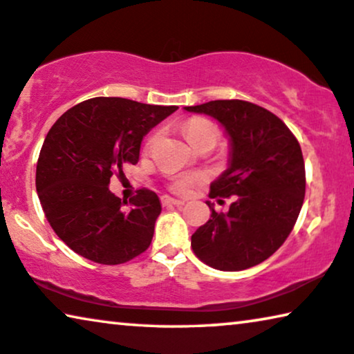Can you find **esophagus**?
I'll use <instances>...</instances> for the list:
<instances>
[{
	"label": "esophagus",
	"instance_id": "34e87169",
	"mask_svg": "<svg viewBox=\"0 0 354 354\" xmlns=\"http://www.w3.org/2000/svg\"><path fill=\"white\" fill-rule=\"evenodd\" d=\"M162 205L163 207H183L184 202L183 200H176V198H171V197H167V195H163Z\"/></svg>",
	"mask_w": 354,
	"mask_h": 354
}]
</instances>
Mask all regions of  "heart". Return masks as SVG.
Masks as SVG:
<instances>
[{
  "mask_svg": "<svg viewBox=\"0 0 354 354\" xmlns=\"http://www.w3.org/2000/svg\"><path fill=\"white\" fill-rule=\"evenodd\" d=\"M183 133L192 147H197L205 143L214 146L216 141L219 138L218 127L211 122V120L203 118H194L186 120V122L183 124ZM154 141L156 135L151 136L149 141H147L146 149H149ZM200 181H202V176L200 175H179L171 179L170 187L171 191H175L176 194H187L195 184Z\"/></svg>",
  "mask_w": 354,
  "mask_h": 354,
  "instance_id": "1",
  "label": "heart"
}]
</instances>
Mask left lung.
I'll return each mask as SVG.
<instances>
[{
    "label": "left lung",
    "instance_id": "1",
    "mask_svg": "<svg viewBox=\"0 0 354 354\" xmlns=\"http://www.w3.org/2000/svg\"><path fill=\"white\" fill-rule=\"evenodd\" d=\"M208 114L230 138L229 167L209 186V197L236 195L227 213H216L191 239L207 266L239 272L268 259L294 229L305 197L300 145L286 124L243 100H214L184 108Z\"/></svg>",
    "mask_w": 354,
    "mask_h": 354
}]
</instances>
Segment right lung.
<instances>
[{
  "mask_svg": "<svg viewBox=\"0 0 354 354\" xmlns=\"http://www.w3.org/2000/svg\"><path fill=\"white\" fill-rule=\"evenodd\" d=\"M176 109L97 97L52 125L36 165V191L50 227L79 256L118 266L149 248L162 211L157 194L140 189L129 205L109 191V181L124 175L125 163L138 162L143 136Z\"/></svg>",
  "mask_w": 354,
  "mask_h": 354,
  "instance_id": "obj_1",
  "label": "right lung"
}]
</instances>
